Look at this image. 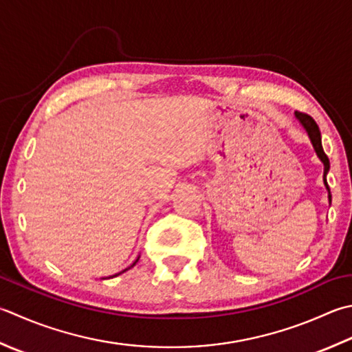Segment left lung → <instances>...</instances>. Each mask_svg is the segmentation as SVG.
<instances>
[{"mask_svg":"<svg viewBox=\"0 0 352 352\" xmlns=\"http://www.w3.org/2000/svg\"><path fill=\"white\" fill-rule=\"evenodd\" d=\"M296 117H298L299 122L302 123V126L307 129V133L309 135V139H311V143H313V146L316 149V153H318L319 158L323 163V166H325V169H323V182H325L327 189L329 190L328 183H327V172L329 170V160H328V157L325 154V151H323V148H322V137H320V131H319L318 123H316L313 117L308 116L307 113L296 111ZM329 199H331V195H329Z\"/></svg>","mask_w":352,"mask_h":352,"instance_id":"obj_1","label":"left lung"}]
</instances>
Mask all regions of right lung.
Segmentation results:
<instances>
[{"label": "right lung", "instance_id": "add662e5", "mask_svg": "<svg viewBox=\"0 0 352 352\" xmlns=\"http://www.w3.org/2000/svg\"><path fill=\"white\" fill-rule=\"evenodd\" d=\"M137 261H139V259H137ZM137 261H135V263H137ZM135 263H134V264H135ZM134 264H133V265H134ZM123 272H126V270H123ZM117 274H120V273H117ZM117 274H114V276H117Z\"/></svg>", "mask_w": 352, "mask_h": 352}]
</instances>
